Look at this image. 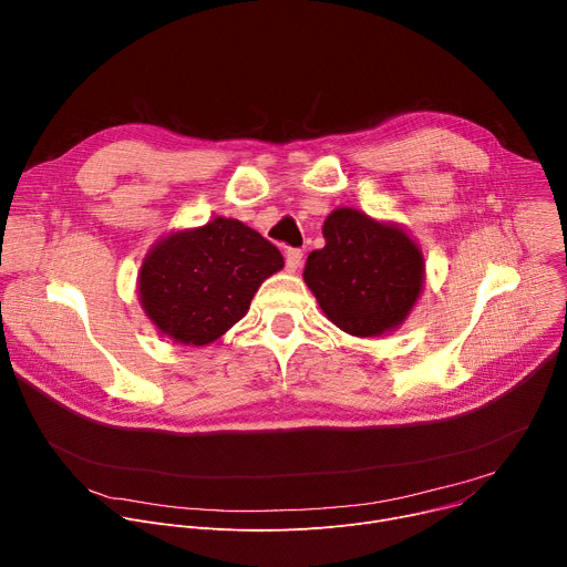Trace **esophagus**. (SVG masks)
<instances>
[{
  "label": "esophagus",
  "mask_w": 567,
  "mask_h": 567,
  "mask_svg": "<svg viewBox=\"0 0 567 567\" xmlns=\"http://www.w3.org/2000/svg\"><path fill=\"white\" fill-rule=\"evenodd\" d=\"M301 249H288L286 251V270L288 272H295V270H299V266H301Z\"/></svg>",
  "instance_id": "34e87169"
}]
</instances>
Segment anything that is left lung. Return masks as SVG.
Here are the masks:
<instances>
[{
    "label": "left lung",
    "mask_w": 567,
    "mask_h": 567,
    "mask_svg": "<svg viewBox=\"0 0 567 567\" xmlns=\"http://www.w3.org/2000/svg\"><path fill=\"white\" fill-rule=\"evenodd\" d=\"M322 236L324 247L303 268L322 313L359 338L400 329L424 288V256L413 236L350 206L327 215Z\"/></svg>",
    "instance_id": "obj_1"
}]
</instances>
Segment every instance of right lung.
<instances>
[{
  "label": "right lung",
  "mask_w": 567,
  "mask_h": 567,
  "mask_svg": "<svg viewBox=\"0 0 567 567\" xmlns=\"http://www.w3.org/2000/svg\"><path fill=\"white\" fill-rule=\"evenodd\" d=\"M284 268L281 251L234 217L169 231L138 272V299L169 340L204 347L249 311L254 292Z\"/></svg>",
  "instance_id": "add662e5"
}]
</instances>
